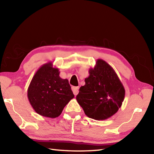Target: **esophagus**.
<instances>
[{"instance_id":"esophagus-1","label":"esophagus","mask_w":154,"mask_h":154,"mask_svg":"<svg viewBox=\"0 0 154 154\" xmlns=\"http://www.w3.org/2000/svg\"><path fill=\"white\" fill-rule=\"evenodd\" d=\"M71 89L75 95H77L79 93V87H72Z\"/></svg>"}]
</instances>
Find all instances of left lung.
<instances>
[{"label":"left lung","mask_w":154,"mask_h":154,"mask_svg":"<svg viewBox=\"0 0 154 154\" xmlns=\"http://www.w3.org/2000/svg\"><path fill=\"white\" fill-rule=\"evenodd\" d=\"M89 73L85 85L80 87L77 101L88 117L106 120L122 106L125 89L114 69L101 59H98Z\"/></svg>","instance_id":"8db88e82"}]
</instances>
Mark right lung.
Wrapping results in <instances>:
<instances>
[{
    "mask_svg": "<svg viewBox=\"0 0 154 154\" xmlns=\"http://www.w3.org/2000/svg\"><path fill=\"white\" fill-rule=\"evenodd\" d=\"M60 73L52 62H48L38 69L28 87L29 102L41 116L58 117L74 98L68 80L61 79Z\"/></svg>",
    "mask_w": 154,
    "mask_h": 154,
    "instance_id": "1",
    "label": "right lung"
}]
</instances>
